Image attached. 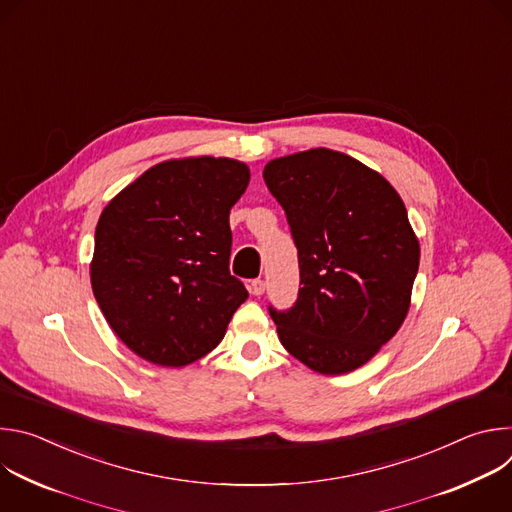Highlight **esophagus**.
Here are the masks:
<instances>
[{
    "label": "esophagus",
    "mask_w": 512,
    "mask_h": 512,
    "mask_svg": "<svg viewBox=\"0 0 512 512\" xmlns=\"http://www.w3.org/2000/svg\"><path fill=\"white\" fill-rule=\"evenodd\" d=\"M251 294L253 296H263L265 294V281L263 279H253L251 281Z\"/></svg>",
    "instance_id": "esophagus-1"
}]
</instances>
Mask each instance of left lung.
<instances>
[{
	"label": "left lung",
	"instance_id": "1",
	"mask_svg": "<svg viewBox=\"0 0 512 512\" xmlns=\"http://www.w3.org/2000/svg\"><path fill=\"white\" fill-rule=\"evenodd\" d=\"M300 259V296L271 310L283 348L320 375L367 364L407 318L419 239L399 192L373 168L328 148L267 162Z\"/></svg>",
	"mask_w": 512,
	"mask_h": 512
}]
</instances>
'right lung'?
Segmentation results:
<instances>
[{
  "label": "right lung",
  "instance_id": "obj_1",
  "mask_svg": "<svg viewBox=\"0 0 512 512\" xmlns=\"http://www.w3.org/2000/svg\"><path fill=\"white\" fill-rule=\"evenodd\" d=\"M249 180V166L233 158H174L145 170L103 208L93 294L139 358L186 367L218 346L249 298L229 273V214Z\"/></svg>",
  "mask_w": 512,
  "mask_h": 512
}]
</instances>
